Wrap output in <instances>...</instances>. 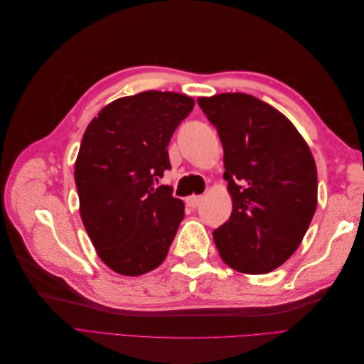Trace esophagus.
Returning a JSON list of instances; mask_svg holds the SVG:
<instances>
[{
  "mask_svg": "<svg viewBox=\"0 0 364 364\" xmlns=\"http://www.w3.org/2000/svg\"><path fill=\"white\" fill-rule=\"evenodd\" d=\"M203 200V197L202 196H190V197H186V205H188L190 208H197L200 205V202Z\"/></svg>",
  "mask_w": 364,
  "mask_h": 364,
  "instance_id": "esophagus-1",
  "label": "esophagus"
}]
</instances>
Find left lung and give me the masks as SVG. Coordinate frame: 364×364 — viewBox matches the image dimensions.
Returning a JSON list of instances; mask_svg holds the SVG:
<instances>
[{
    "instance_id": "obj_1",
    "label": "left lung",
    "mask_w": 364,
    "mask_h": 364,
    "mask_svg": "<svg viewBox=\"0 0 364 364\" xmlns=\"http://www.w3.org/2000/svg\"><path fill=\"white\" fill-rule=\"evenodd\" d=\"M223 146L232 213L213 232L230 269L269 273L302 243L317 206L313 153L291 121L243 92L199 97Z\"/></svg>"
}]
</instances>
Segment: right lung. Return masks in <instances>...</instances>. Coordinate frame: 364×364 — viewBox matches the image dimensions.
<instances>
[{
  "label": "right lung",
  "mask_w": 364,
  "mask_h": 364,
  "mask_svg": "<svg viewBox=\"0 0 364 364\" xmlns=\"http://www.w3.org/2000/svg\"><path fill=\"white\" fill-rule=\"evenodd\" d=\"M194 107L178 92L146 91L106 105L87 124L74 164L79 211L97 255L124 277L161 266L185 215L155 181L171 168L168 142Z\"/></svg>",
  "instance_id": "add662e5"
}]
</instances>
